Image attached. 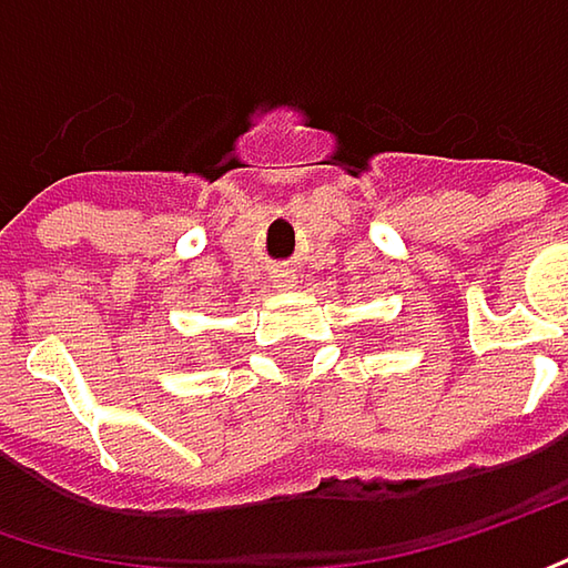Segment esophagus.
I'll return each mask as SVG.
<instances>
[{
  "instance_id": "34e87169",
  "label": "esophagus",
  "mask_w": 568,
  "mask_h": 568,
  "mask_svg": "<svg viewBox=\"0 0 568 568\" xmlns=\"http://www.w3.org/2000/svg\"><path fill=\"white\" fill-rule=\"evenodd\" d=\"M281 277H291V274H281ZM284 287H287V284H284Z\"/></svg>"
}]
</instances>
